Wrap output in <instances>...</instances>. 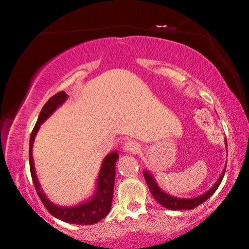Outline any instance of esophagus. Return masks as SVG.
<instances>
[{
  "label": "esophagus",
  "mask_w": 249,
  "mask_h": 249,
  "mask_svg": "<svg viewBox=\"0 0 249 249\" xmlns=\"http://www.w3.org/2000/svg\"><path fill=\"white\" fill-rule=\"evenodd\" d=\"M139 148H141V145H139L136 141H132V139H130V141H127L124 144V150L127 151V152L136 153L138 152Z\"/></svg>",
  "instance_id": "obj_1"
}]
</instances>
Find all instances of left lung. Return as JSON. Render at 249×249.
Masks as SVG:
<instances>
[{"instance_id":"8db88e82","label":"left lung","mask_w":249,"mask_h":249,"mask_svg":"<svg viewBox=\"0 0 249 249\" xmlns=\"http://www.w3.org/2000/svg\"><path fill=\"white\" fill-rule=\"evenodd\" d=\"M227 145V144H226ZM225 176V170L222 171L221 176L218 179V181L214 184V186L211 188L210 191H207L206 193H204L202 196H198V198H192V199H179L176 198V196H168L167 193H165L164 191L159 188L158 185H157L156 180L150 173L144 171V178L146 180L148 188H150L151 193H152L153 198L161 205V206L168 208V210H172V211H178V210H192V208L199 206L200 204H202L204 201L210 198L212 194L215 192L216 188L219 187V185L221 184L222 178Z\"/></svg>"}]
</instances>
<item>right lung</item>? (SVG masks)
Here are the masks:
<instances>
[{
	"label": "right lung",
	"instance_id": "1",
	"mask_svg": "<svg viewBox=\"0 0 249 249\" xmlns=\"http://www.w3.org/2000/svg\"><path fill=\"white\" fill-rule=\"evenodd\" d=\"M68 95L64 91H59L56 95H53L49 101L45 103L39 113L38 119H37L35 127L30 136L29 142V165H30V173L33 178L34 186L36 188V192L38 194L39 199L42 200L43 205L48 210L51 215L55 218L62 220V221L69 222V224L76 225H92L98 222L99 220L107 215L111 210L112 205V196H113V186H115V176L116 170L115 165L117 159H118V153L112 152L110 153L103 161L101 172L98 176V181H97V192L93 198L89 200L85 204L79 205L75 207H59L53 205L49 199L43 193L39 182L37 180L35 167H34V159H33V144L35 136L38 131L39 125L42 124L45 119L49 117L53 111L56 110L59 105H62L67 99Z\"/></svg>",
	"mask_w": 249,
	"mask_h": 249
}]
</instances>
